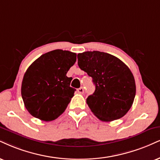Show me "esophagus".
Returning <instances> with one entry per match:
<instances>
[{"mask_svg":"<svg viewBox=\"0 0 160 160\" xmlns=\"http://www.w3.org/2000/svg\"><path fill=\"white\" fill-rule=\"evenodd\" d=\"M77 92H78V93H83L84 92V88H78V89H77Z\"/></svg>","mask_w":160,"mask_h":160,"instance_id":"obj_1","label":"esophagus"}]
</instances>
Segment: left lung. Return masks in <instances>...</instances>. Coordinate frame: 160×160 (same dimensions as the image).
Here are the masks:
<instances>
[{
	"label": "left lung",
	"instance_id": "left-lung-1",
	"mask_svg": "<svg viewBox=\"0 0 160 160\" xmlns=\"http://www.w3.org/2000/svg\"><path fill=\"white\" fill-rule=\"evenodd\" d=\"M78 65L92 77L95 92L87 104L98 119H119L131 109L136 95L134 77L125 63L116 56L99 51L78 53Z\"/></svg>",
	"mask_w": 160,
	"mask_h": 160
}]
</instances>
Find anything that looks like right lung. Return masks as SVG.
I'll list each match as a JSON object with an SVG mask.
<instances>
[{
  "label": "right lung",
  "instance_id": "obj_1",
  "mask_svg": "<svg viewBox=\"0 0 160 160\" xmlns=\"http://www.w3.org/2000/svg\"><path fill=\"white\" fill-rule=\"evenodd\" d=\"M76 62V54L55 50L43 54L26 71L21 84L25 108L32 116L50 122L66 110L76 89L66 76Z\"/></svg>",
  "mask_w": 160,
  "mask_h": 160
}]
</instances>
